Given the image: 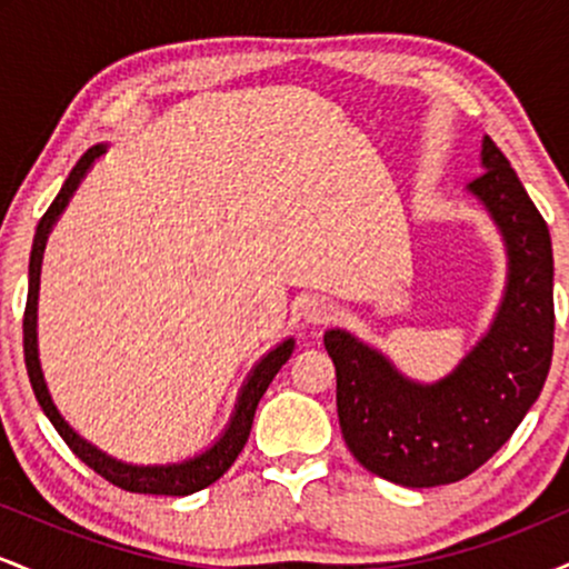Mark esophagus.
<instances>
[{"label":"esophagus","instance_id":"1","mask_svg":"<svg viewBox=\"0 0 569 569\" xmlns=\"http://www.w3.org/2000/svg\"><path fill=\"white\" fill-rule=\"evenodd\" d=\"M331 302H326L323 297H307L302 299V305H299V316L305 318V323H316L321 326L331 318Z\"/></svg>","mask_w":569,"mask_h":569}]
</instances>
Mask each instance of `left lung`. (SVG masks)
Listing matches in <instances>:
<instances>
[{
    "label": "left lung",
    "mask_w": 569,
    "mask_h": 569,
    "mask_svg": "<svg viewBox=\"0 0 569 569\" xmlns=\"http://www.w3.org/2000/svg\"><path fill=\"white\" fill-rule=\"evenodd\" d=\"M481 168L468 194L498 227L508 276L492 323L460 363L422 385L350 331L323 335L345 443L367 471L401 487L452 485L485 466L538 401L551 367V234L489 136L481 139Z\"/></svg>",
    "instance_id": "obj_1"
}]
</instances>
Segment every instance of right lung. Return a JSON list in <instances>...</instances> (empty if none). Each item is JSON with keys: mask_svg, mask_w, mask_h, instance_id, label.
<instances>
[{"mask_svg": "<svg viewBox=\"0 0 569 569\" xmlns=\"http://www.w3.org/2000/svg\"><path fill=\"white\" fill-rule=\"evenodd\" d=\"M109 143H96L88 152L82 154L80 162L71 168L69 179L63 181L58 198L50 202L48 213L39 219L34 246H31V259H29V297H26V312H23V356H26V371H29L31 388L42 407L48 420L53 422V428L61 433V439L69 443V449L74 452L88 468H93L96 473H101L103 479L112 481V485L128 489V492H141V495H171V498H181V495H192L206 489L208 485L221 479L227 473V468L238 460V455L243 452L248 433H251L253 415H257L259 398L264 396V390L270 388L272 377L278 375L280 367L291 358L293 352V339H283L276 348L267 350L253 369L248 371L243 388H240L238 401H234V411L227 422V428L221 430V436L211 443L208 449H202L200 455L189 457L181 462H168V466H133V462L117 460V457L107 455L103 449H98L96 443L82 439L74 428L63 420V415L58 411L50 396L48 382H44L42 363H39V348H37V305H39V276H42V257L44 246H48L50 232H53L56 221L61 219V213L67 211L71 194L77 192V187L82 184V179L88 176L93 162L107 154Z\"/></svg>", "mask_w": 569, "mask_h": 569, "instance_id": "add662e5", "label": "right lung"}]
</instances>
